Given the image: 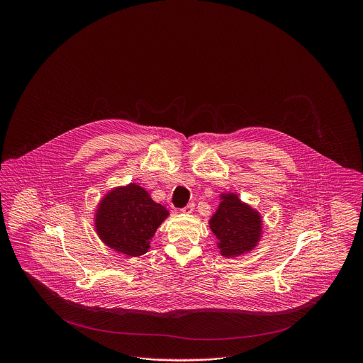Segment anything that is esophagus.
Wrapping results in <instances>:
<instances>
[{
    "instance_id": "obj_1",
    "label": "esophagus",
    "mask_w": 363,
    "mask_h": 363,
    "mask_svg": "<svg viewBox=\"0 0 363 363\" xmlns=\"http://www.w3.org/2000/svg\"><path fill=\"white\" fill-rule=\"evenodd\" d=\"M194 206H195V202H189L186 206H184V208H182L181 211H182V213L189 214V213H192V211H194Z\"/></svg>"
}]
</instances>
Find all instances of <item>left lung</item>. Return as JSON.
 <instances>
[{
	"mask_svg": "<svg viewBox=\"0 0 363 363\" xmlns=\"http://www.w3.org/2000/svg\"><path fill=\"white\" fill-rule=\"evenodd\" d=\"M210 227L218 238L224 257H237L251 251L262 237V218L250 205L242 203L235 194H223Z\"/></svg>",
	"mask_w": 363,
	"mask_h": 363,
	"instance_id": "1",
	"label": "left lung"
}]
</instances>
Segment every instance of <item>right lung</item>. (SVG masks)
Instances as JSON below:
<instances>
[{"instance_id": "obj_1", "label": "right lung", "mask_w": 363, "mask_h": 363, "mask_svg": "<svg viewBox=\"0 0 363 363\" xmlns=\"http://www.w3.org/2000/svg\"><path fill=\"white\" fill-rule=\"evenodd\" d=\"M169 216L139 185L129 184L109 192L96 211V231L115 251L130 257L147 251L155 231Z\"/></svg>"}]
</instances>
